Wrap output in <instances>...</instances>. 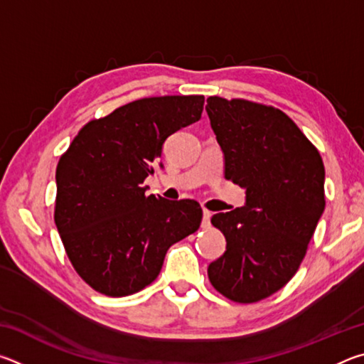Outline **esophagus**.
<instances>
[{
  "label": "esophagus",
  "mask_w": 364,
  "mask_h": 364,
  "mask_svg": "<svg viewBox=\"0 0 364 364\" xmlns=\"http://www.w3.org/2000/svg\"><path fill=\"white\" fill-rule=\"evenodd\" d=\"M210 218H212V212L204 210V217H202V228H210Z\"/></svg>",
  "instance_id": "esophagus-1"
}]
</instances>
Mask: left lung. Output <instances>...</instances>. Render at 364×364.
<instances>
[{
	"mask_svg": "<svg viewBox=\"0 0 364 364\" xmlns=\"http://www.w3.org/2000/svg\"><path fill=\"white\" fill-rule=\"evenodd\" d=\"M205 110L225 178L245 189L244 207L212 217L226 250L208 264V279L230 300L252 304L297 273L324 212V165L279 109L210 96Z\"/></svg>",
	"mask_w": 364,
	"mask_h": 364,
	"instance_id": "obj_1",
	"label": "left lung"
}]
</instances>
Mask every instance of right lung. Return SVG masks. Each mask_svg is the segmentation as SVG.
<instances>
[{"label":"right lung","mask_w":364,"mask_h":364,"mask_svg":"<svg viewBox=\"0 0 364 364\" xmlns=\"http://www.w3.org/2000/svg\"><path fill=\"white\" fill-rule=\"evenodd\" d=\"M204 96L125 104L82 128L56 170L54 221L67 257L95 291L125 297L149 286L167 250L199 230L196 200L146 196L165 139L200 119Z\"/></svg>","instance_id":"1"}]
</instances>
